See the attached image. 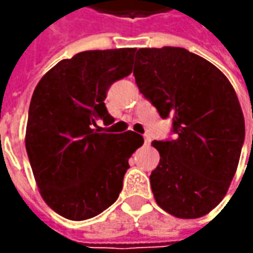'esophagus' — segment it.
I'll list each match as a JSON object with an SVG mask.
<instances>
[{"label":"esophagus","mask_w":253,"mask_h":253,"mask_svg":"<svg viewBox=\"0 0 253 253\" xmlns=\"http://www.w3.org/2000/svg\"><path fill=\"white\" fill-rule=\"evenodd\" d=\"M143 141H145V145H151V136H149L148 133H145V135H143Z\"/></svg>","instance_id":"34e87169"}]
</instances>
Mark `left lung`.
<instances>
[{"label": "left lung", "instance_id": "1", "mask_svg": "<svg viewBox=\"0 0 253 253\" xmlns=\"http://www.w3.org/2000/svg\"><path fill=\"white\" fill-rule=\"evenodd\" d=\"M133 76L162 118H171L174 135L152 142L161 153L153 197L177 218L206 215L225 197L245 141L234 87L209 60L171 46L136 50Z\"/></svg>", "mask_w": 253, "mask_h": 253}]
</instances>
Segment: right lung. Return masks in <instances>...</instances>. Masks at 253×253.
Returning <instances> with one entry per match:
<instances>
[{"instance_id":"1","label":"right lung","mask_w":253,"mask_h":253,"mask_svg":"<svg viewBox=\"0 0 253 253\" xmlns=\"http://www.w3.org/2000/svg\"><path fill=\"white\" fill-rule=\"evenodd\" d=\"M135 53V47L80 52L35 88L25 146L42 197L64 218H92L114 204L128 161L143 143L132 131L94 128L98 120L114 122L104 100L112 84L132 73Z\"/></svg>"}]
</instances>
